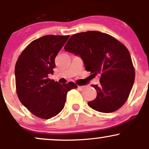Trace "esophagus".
<instances>
[{"mask_svg": "<svg viewBox=\"0 0 149 149\" xmlns=\"http://www.w3.org/2000/svg\"><path fill=\"white\" fill-rule=\"evenodd\" d=\"M85 88V86H78V89L80 90H83Z\"/></svg>", "mask_w": 149, "mask_h": 149, "instance_id": "obj_1", "label": "esophagus"}]
</instances>
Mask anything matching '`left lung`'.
<instances>
[{
	"label": "left lung",
	"mask_w": 149,
	"mask_h": 149,
	"mask_svg": "<svg viewBox=\"0 0 149 149\" xmlns=\"http://www.w3.org/2000/svg\"><path fill=\"white\" fill-rule=\"evenodd\" d=\"M64 49L79 56L85 70L100 77V84L92 85L97 95L88 102L89 107L111 113L125 103L135 73L130 54L123 44L107 33L90 31L71 36Z\"/></svg>",
	"instance_id": "obj_1"
}]
</instances>
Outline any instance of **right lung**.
Masks as SVG:
<instances>
[{"label": "right lung", "instance_id": "right-lung-1", "mask_svg": "<svg viewBox=\"0 0 149 149\" xmlns=\"http://www.w3.org/2000/svg\"><path fill=\"white\" fill-rule=\"evenodd\" d=\"M69 36H44L26 47L15 69L17 94L21 103L37 117L49 119L64 109L67 92L77 88L73 82L61 85L49 79L54 59Z\"/></svg>", "mask_w": 149, "mask_h": 149}]
</instances>
